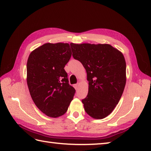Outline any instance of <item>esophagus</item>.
<instances>
[{
    "label": "esophagus",
    "mask_w": 151,
    "mask_h": 151,
    "mask_svg": "<svg viewBox=\"0 0 151 151\" xmlns=\"http://www.w3.org/2000/svg\"><path fill=\"white\" fill-rule=\"evenodd\" d=\"M78 86H79V84H76L74 85V88H75L76 89H77L78 88Z\"/></svg>",
    "instance_id": "esophagus-1"
}]
</instances>
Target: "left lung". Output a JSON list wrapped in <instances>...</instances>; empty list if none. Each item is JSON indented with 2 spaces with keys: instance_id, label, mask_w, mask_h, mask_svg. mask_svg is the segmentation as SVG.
I'll use <instances>...</instances> for the list:
<instances>
[{
  "instance_id": "8db88e82",
  "label": "left lung",
  "mask_w": 151,
  "mask_h": 151,
  "mask_svg": "<svg viewBox=\"0 0 151 151\" xmlns=\"http://www.w3.org/2000/svg\"><path fill=\"white\" fill-rule=\"evenodd\" d=\"M73 56L87 73L89 89L82 99L89 116L101 119L118 104L126 84V62L123 54L109 44H70Z\"/></svg>"
}]
</instances>
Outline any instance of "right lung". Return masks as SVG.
Instances as JSON below:
<instances>
[{
	"label": "right lung",
	"instance_id": "right-lung-1",
	"mask_svg": "<svg viewBox=\"0 0 151 151\" xmlns=\"http://www.w3.org/2000/svg\"><path fill=\"white\" fill-rule=\"evenodd\" d=\"M69 43H47L32 52L27 61V85L36 106L56 118L67 111L75 93L64 67L71 56Z\"/></svg>",
	"mask_w": 151,
	"mask_h": 151
}]
</instances>
